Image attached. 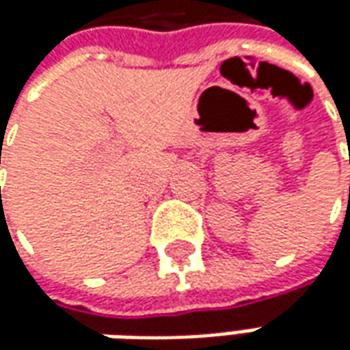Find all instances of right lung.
<instances>
[{"label":"right lung","instance_id":"1","mask_svg":"<svg viewBox=\"0 0 350 350\" xmlns=\"http://www.w3.org/2000/svg\"><path fill=\"white\" fill-rule=\"evenodd\" d=\"M0 164H1V152H0Z\"/></svg>","mask_w":350,"mask_h":350}]
</instances>
